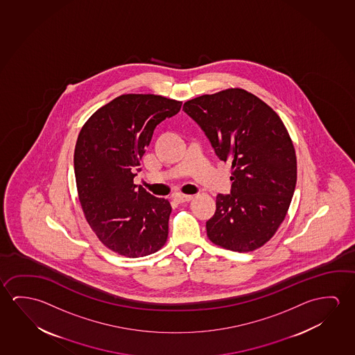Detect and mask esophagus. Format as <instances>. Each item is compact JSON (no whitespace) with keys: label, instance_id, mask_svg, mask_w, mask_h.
I'll use <instances>...</instances> for the list:
<instances>
[{"label":"esophagus","instance_id":"esophagus-1","mask_svg":"<svg viewBox=\"0 0 355 355\" xmlns=\"http://www.w3.org/2000/svg\"><path fill=\"white\" fill-rule=\"evenodd\" d=\"M174 198L178 202H189V201H191L192 196L191 195H185V193H176Z\"/></svg>","mask_w":355,"mask_h":355}]
</instances>
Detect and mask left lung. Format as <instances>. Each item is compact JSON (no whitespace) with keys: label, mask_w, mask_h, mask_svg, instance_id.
Returning <instances> with one entry per match:
<instances>
[{"label":"left lung","mask_w":355,"mask_h":355,"mask_svg":"<svg viewBox=\"0 0 355 355\" xmlns=\"http://www.w3.org/2000/svg\"><path fill=\"white\" fill-rule=\"evenodd\" d=\"M217 157L232 163L231 195H217L206 222L209 241L233 252L263 247L275 234L293 200L297 162L277 113L259 97L228 89L184 103Z\"/></svg>","instance_id":"1"}]
</instances>
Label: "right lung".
Listing matches in <instances>:
<instances>
[{"label": "right lung", "instance_id": "add662e5", "mask_svg": "<svg viewBox=\"0 0 355 355\" xmlns=\"http://www.w3.org/2000/svg\"><path fill=\"white\" fill-rule=\"evenodd\" d=\"M181 101L127 94L98 108L80 130L75 179L85 218L103 245L127 258L158 252L168 239L171 206L133 184L155 127Z\"/></svg>", "mask_w": 355, "mask_h": 355}]
</instances>
